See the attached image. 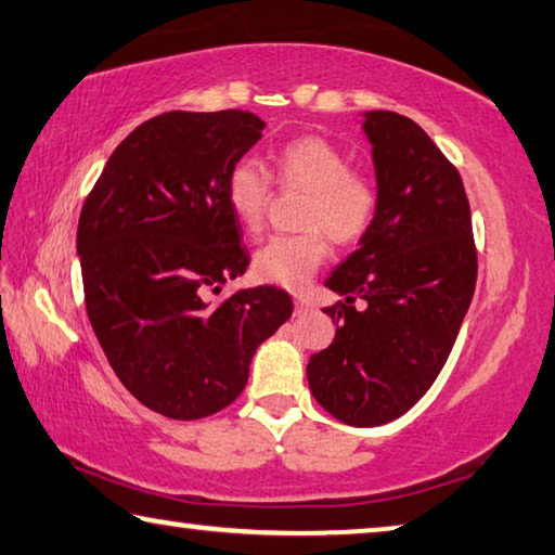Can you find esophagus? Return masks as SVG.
Here are the masks:
<instances>
[{
    "mask_svg": "<svg viewBox=\"0 0 555 555\" xmlns=\"http://www.w3.org/2000/svg\"><path fill=\"white\" fill-rule=\"evenodd\" d=\"M309 309H311L309 298H296V311L298 313H304V311H309Z\"/></svg>",
    "mask_w": 555,
    "mask_h": 555,
    "instance_id": "esophagus-1",
    "label": "esophagus"
}]
</instances>
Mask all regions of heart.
I'll list each match as a JSON object with an SVG mask.
<instances>
[{
  "label": "heart",
  "mask_w": 555,
  "mask_h": 555,
  "mask_svg": "<svg viewBox=\"0 0 555 555\" xmlns=\"http://www.w3.org/2000/svg\"><path fill=\"white\" fill-rule=\"evenodd\" d=\"M274 180L284 190L309 192L301 209V234H279L259 246L251 269L261 281L304 292L328 259L331 242L358 244L373 230L380 190L371 175L353 170L348 155L321 135H298L274 153ZM274 180L267 167L242 157L227 175V205L246 234L267 219Z\"/></svg>",
  "instance_id": "1"
}]
</instances>
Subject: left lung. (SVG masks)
I'll return each instance as SVG.
<instances>
[{"mask_svg": "<svg viewBox=\"0 0 555 555\" xmlns=\"http://www.w3.org/2000/svg\"><path fill=\"white\" fill-rule=\"evenodd\" d=\"M363 128L380 209L325 281L346 301L323 309L336 340L306 375L333 417L375 427L404 415L444 367L477 286V246L464 182L433 138L392 111L367 113Z\"/></svg>", "mask_w": 555, "mask_h": 555, "instance_id": "left-lung-1", "label": "left lung"}]
</instances>
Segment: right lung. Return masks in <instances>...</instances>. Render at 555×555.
Returning a JSON list of instances; mask_svg holds the SVG:
<instances>
[{"instance_id": "right-lung-1", "label": "right lung", "mask_w": 555, "mask_h": 555, "mask_svg": "<svg viewBox=\"0 0 555 555\" xmlns=\"http://www.w3.org/2000/svg\"><path fill=\"white\" fill-rule=\"evenodd\" d=\"M267 128L249 111L160 113L113 151L78 219L86 313L128 392L170 420L232 404L294 313L276 286L222 298L249 254L227 175Z\"/></svg>"}]
</instances>
